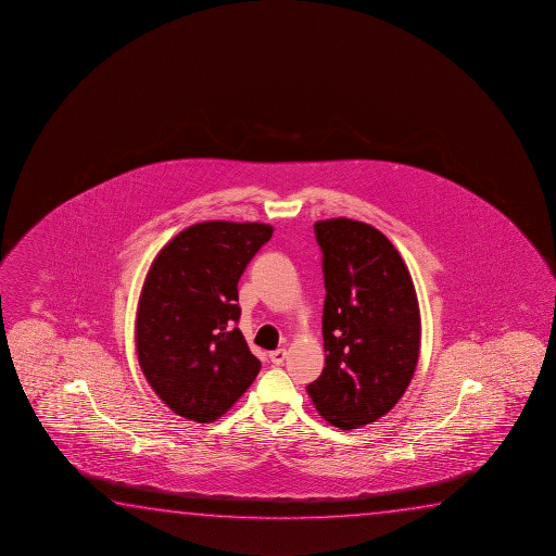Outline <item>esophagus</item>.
I'll return each instance as SVG.
<instances>
[{
  "label": "esophagus",
  "mask_w": 556,
  "mask_h": 556,
  "mask_svg": "<svg viewBox=\"0 0 556 556\" xmlns=\"http://www.w3.org/2000/svg\"><path fill=\"white\" fill-rule=\"evenodd\" d=\"M269 359H271V363H274V365H282V362L287 359V350H282V348H279V350H275V352H271V354H269Z\"/></svg>",
  "instance_id": "obj_1"
}]
</instances>
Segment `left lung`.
Instances as JSON below:
<instances>
[{
  "instance_id": "obj_1",
  "label": "left lung",
  "mask_w": 556,
  "mask_h": 556,
  "mask_svg": "<svg viewBox=\"0 0 556 556\" xmlns=\"http://www.w3.org/2000/svg\"><path fill=\"white\" fill-rule=\"evenodd\" d=\"M323 252L325 307L321 377L307 394L342 430L387 415L419 362L420 312L400 252L379 229L332 217L314 226Z\"/></svg>"
}]
</instances>
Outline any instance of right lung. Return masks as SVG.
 I'll return each mask as SVG.
<instances>
[{"label": "right lung", "mask_w": 556, "mask_h": 556, "mask_svg": "<svg viewBox=\"0 0 556 556\" xmlns=\"http://www.w3.org/2000/svg\"><path fill=\"white\" fill-rule=\"evenodd\" d=\"M271 233L256 222H202L154 257L137 304V359L179 417L212 422L256 379L262 363L235 327L237 282Z\"/></svg>", "instance_id": "add662e5"}]
</instances>
